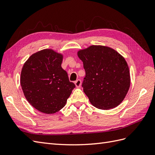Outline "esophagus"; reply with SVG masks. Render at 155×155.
Here are the masks:
<instances>
[{
	"mask_svg": "<svg viewBox=\"0 0 155 155\" xmlns=\"http://www.w3.org/2000/svg\"><path fill=\"white\" fill-rule=\"evenodd\" d=\"M74 84H75L76 87L79 88V87H81V81L80 80V79H78V80H77L74 82Z\"/></svg>",
	"mask_w": 155,
	"mask_h": 155,
	"instance_id": "esophagus-1",
	"label": "esophagus"
}]
</instances>
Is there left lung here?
Instances as JSON below:
<instances>
[{"instance_id":"8db88e82","label":"left lung","mask_w":155,"mask_h":155,"mask_svg":"<svg viewBox=\"0 0 155 155\" xmlns=\"http://www.w3.org/2000/svg\"><path fill=\"white\" fill-rule=\"evenodd\" d=\"M86 76L82 86L96 107L108 110L124 100L130 86L128 65L116 50L104 46L92 45L79 50Z\"/></svg>"}]
</instances>
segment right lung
I'll return each instance as SVG.
<instances>
[{"label": "right lung", "instance_id": "add662e5", "mask_svg": "<svg viewBox=\"0 0 155 155\" xmlns=\"http://www.w3.org/2000/svg\"><path fill=\"white\" fill-rule=\"evenodd\" d=\"M63 55L45 49L31 55L23 66L21 88L27 100L38 111L54 114L61 110L75 88L62 69Z\"/></svg>", "mask_w": 155, "mask_h": 155}]
</instances>
